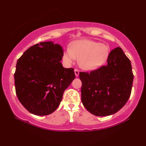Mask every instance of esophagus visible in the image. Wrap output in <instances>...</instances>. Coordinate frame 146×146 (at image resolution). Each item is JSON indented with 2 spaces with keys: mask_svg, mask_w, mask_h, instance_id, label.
<instances>
[{
  "mask_svg": "<svg viewBox=\"0 0 146 146\" xmlns=\"http://www.w3.org/2000/svg\"><path fill=\"white\" fill-rule=\"evenodd\" d=\"M74 73H75L76 76H78V75H79V70L78 69H75L74 70Z\"/></svg>",
  "mask_w": 146,
  "mask_h": 146,
  "instance_id": "1",
  "label": "esophagus"
}]
</instances>
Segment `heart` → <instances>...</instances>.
Segmentation results:
<instances>
[{"mask_svg": "<svg viewBox=\"0 0 146 146\" xmlns=\"http://www.w3.org/2000/svg\"><path fill=\"white\" fill-rule=\"evenodd\" d=\"M110 53L107 45L90 40H79L72 44L63 53V59L66 63H71L78 59L82 68L91 70L97 68L106 61Z\"/></svg>", "mask_w": 146, "mask_h": 146, "instance_id": "1", "label": "heart"}]
</instances>
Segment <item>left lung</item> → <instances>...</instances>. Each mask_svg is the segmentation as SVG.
<instances>
[{
  "label": "left lung",
  "mask_w": 146,
  "mask_h": 146,
  "mask_svg": "<svg viewBox=\"0 0 146 146\" xmlns=\"http://www.w3.org/2000/svg\"><path fill=\"white\" fill-rule=\"evenodd\" d=\"M79 77L84 106L96 116L116 113L131 95L133 80L131 62L119 47L110 52L106 65L90 72H80Z\"/></svg>",
  "instance_id": "1"
}]
</instances>
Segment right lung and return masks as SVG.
I'll return each mask as SVG.
<instances>
[{
    "label": "right lung",
    "instance_id": "right-lung-1",
    "mask_svg": "<svg viewBox=\"0 0 146 146\" xmlns=\"http://www.w3.org/2000/svg\"><path fill=\"white\" fill-rule=\"evenodd\" d=\"M62 48L50 41L33 45L18 60L14 75L16 94L33 114L54 112L75 78L74 68L62 66Z\"/></svg>",
    "mask_w": 146,
    "mask_h": 146
}]
</instances>
